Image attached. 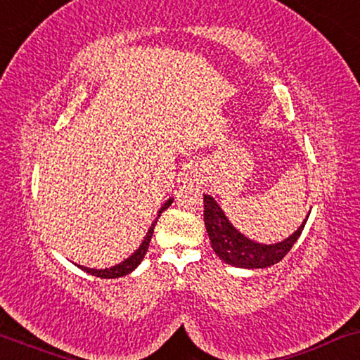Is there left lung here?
Segmentation results:
<instances>
[{
	"mask_svg": "<svg viewBox=\"0 0 360 360\" xmlns=\"http://www.w3.org/2000/svg\"><path fill=\"white\" fill-rule=\"evenodd\" d=\"M205 203V226L208 231L211 248L223 262L240 269H264L277 264L290 252L293 244L302 234L307 221L298 231L278 244H257L239 233L229 223L219 205L210 195L203 196Z\"/></svg>",
	"mask_w": 360,
	"mask_h": 360,
	"instance_id": "left-lung-1",
	"label": "left lung"
}]
</instances>
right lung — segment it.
<instances>
[{"mask_svg": "<svg viewBox=\"0 0 360 360\" xmlns=\"http://www.w3.org/2000/svg\"><path fill=\"white\" fill-rule=\"evenodd\" d=\"M170 205H172V198H170L169 201H167V203L160 208L159 214H157V218H155V221H154V224L150 226L149 233H147L144 240H142L141 248L137 249L136 252L132 254L129 259H126L124 262L117 264V265H115V267H111V269H105V270L88 269V267H82V265H78V267H80V269L83 270V272H86V274H90V275H95V277H100V278H117V277H122V275L131 274L132 270H134V269L137 267V265H139V264L142 262V259H144L147 249H149V243H150V239H152V233H154V228H155V224H157V219H159V216H160L162 213H164V211H165L167 208H169Z\"/></svg>", "mask_w": 360, "mask_h": 360, "instance_id": "1", "label": "right lung"}]
</instances>
